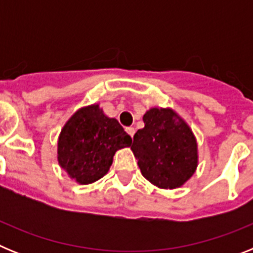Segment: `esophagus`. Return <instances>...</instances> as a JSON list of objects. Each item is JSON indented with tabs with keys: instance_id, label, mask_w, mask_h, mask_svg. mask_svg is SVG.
<instances>
[{
	"instance_id": "obj_1",
	"label": "esophagus",
	"mask_w": 253,
	"mask_h": 253,
	"mask_svg": "<svg viewBox=\"0 0 253 253\" xmlns=\"http://www.w3.org/2000/svg\"><path fill=\"white\" fill-rule=\"evenodd\" d=\"M125 130H126V133L129 134V135H130L131 138H133V135H134V133H135V129L133 128V126H128V128L125 129Z\"/></svg>"
}]
</instances>
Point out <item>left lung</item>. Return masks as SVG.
Returning <instances> with one entry per match:
<instances>
[{
	"label": "left lung",
	"instance_id": "left-lung-1",
	"mask_svg": "<svg viewBox=\"0 0 253 253\" xmlns=\"http://www.w3.org/2000/svg\"><path fill=\"white\" fill-rule=\"evenodd\" d=\"M143 122L131 144L142 175L161 189L180 187L198 165L193 131L169 109H151Z\"/></svg>",
	"mask_w": 253,
	"mask_h": 253
}]
</instances>
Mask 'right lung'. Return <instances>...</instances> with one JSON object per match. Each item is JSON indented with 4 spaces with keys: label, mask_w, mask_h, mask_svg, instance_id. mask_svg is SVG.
Listing matches in <instances>:
<instances>
[{
    "label": "right lung",
    "mask_w": 253,
    "mask_h": 253,
    "mask_svg": "<svg viewBox=\"0 0 253 253\" xmlns=\"http://www.w3.org/2000/svg\"><path fill=\"white\" fill-rule=\"evenodd\" d=\"M131 144L116 119L104 115L99 105L84 107L67 122L58 140L60 167L80 184L106 175L115 152Z\"/></svg>",
    "instance_id": "add662e5"
}]
</instances>
